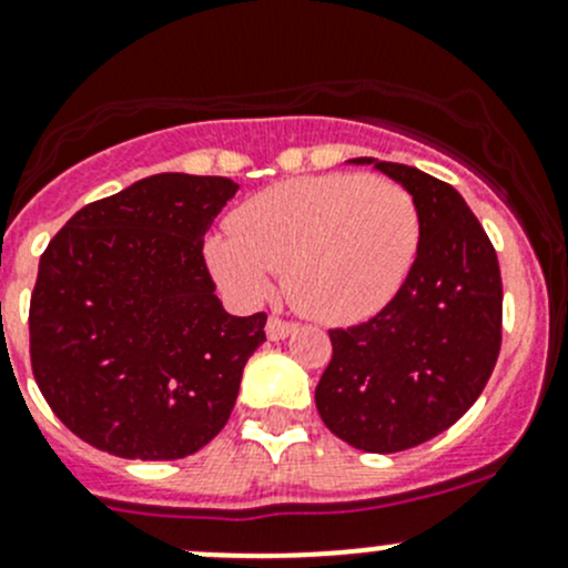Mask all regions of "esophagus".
Returning a JSON list of instances; mask_svg holds the SVG:
<instances>
[{"label":"esophagus","instance_id":"1","mask_svg":"<svg viewBox=\"0 0 568 568\" xmlns=\"http://www.w3.org/2000/svg\"><path fill=\"white\" fill-rule=\"evenodd\" d=\"M294 329H296L294 321H285L280 316H268L266 321V335L272 337V341H283V337H288Z\"/></svg>","mask_w":568,"mask_h":568}]
</instances>
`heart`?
Returning a JSON list of instances; mask_svg holds the SVG:
<instances>
[{"label":"heart","instance_id":"obj_1","mask_svg":"<svg viewBox=\"0 0 568 568\" xmlns=\"http://www.w3.org/2000/svg\"><path fill=\"white\" fill-rule=\"evenodd\" d=\"M231 231L211 242V263L233 294L263 300L268 274H283L296 311L337 324L398 294L420 250V211L387 178L329 173L255 194Z\"/></svg>","mask_w":568,"mask_h":568}]
</instances>
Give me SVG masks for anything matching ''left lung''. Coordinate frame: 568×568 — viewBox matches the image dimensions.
Wrapping results in <instances>:
<instances>
[{
    "instance_id": "left-lung-1",
    "label": "left lung",
    "mask_w": 568,
    "mask_h": 568,
    "mask_svg": "<svg viewBox=\"0 0 568 568\" xmlns=\"http://www.w3.org/2000/svg\"><path fill=\"white\" fill-rule=\"evenodd\" d=\"M415 197L420 250L398 294L363 324L329 329L316 387L321 420L368 454L428 443L475 404L503 341L497 252L450 183L374 159Z\"/></svg>"
}]
</instances>
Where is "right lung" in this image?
<instances>
[{
	"instance_id": "obj_1",
	"label": "right lung",
	"mask_w": 568,
	"mask_h": 568,
	"mask_svg": "<svg viewBox=\"0 0 568 568\" xmlns=\"http://www.w3.org/2000/svg\"><path fill=\"white\" fill-rule=\"evenodd\" d=\"M236 183L159 173L71 216L40 255L30 359L45 404L120 459H183L222 432L266 313L216 300L203 239Z\"/></svg>"
}]
</instances>
